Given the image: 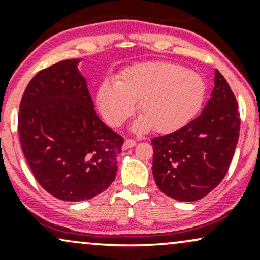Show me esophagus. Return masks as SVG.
Wrapping results in <instances>:
<instances>
[{
	"instance_id": "1",
	"label": "esophagus",
	"mask_w": 260,
	"mask_h": 260,
	"mask_svg": "<svg viewBox=\"0 0 260 260\" xmlns=\"http://www.w3.org/2000/svg\"><path fill=\"white\" fill-rule=\"evenodd\" d=\"M136 144H137L136 139H131V138H128V139L124 140V143H123V148H124V149L133 148L134 145H136Z\"/></svg>"
}]
</instances>
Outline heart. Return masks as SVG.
I'll return each mask as SVG.
<instances>
[{
    "label": "heart",
    "instance_id": "b5f03b06",
    "mask_svg": "<svg viewBox=\"0 0 260 260\" xmlns=\"http://www.w3.org/2000/svg\"><path fill=\"white\" fill-rule=\"evenodd\" d=\"M207 86L201 74L170 62H149L127 68L118 79H105L98 89V105L107 123L118 127L138 101V132L153 127L169 133L183 127L199 111Z\"/></svg>",
    "mask_w": 260,
    "mask_h": 260
}]
</instances>
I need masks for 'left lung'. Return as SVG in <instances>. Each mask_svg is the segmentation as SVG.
Wrapping results in <instances>:
<instances>
[{"label":"left lung","mask_w":260,"mask_h":260,"mask_svg":"<svg viewBox=\"0 0 260 260\" xmlns=\"http://www.w3.org/2000/svg\"><path fill=\"white\" fill-rule=\"evenodd\" d=\"M240 111L229 83L215 71V86L198 117L175 132L154 137L153 175L161 192L194 202L228 174L240 136Z\"/></svg>","instance_id":"1"}]
</instances>
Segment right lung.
<instances>
[{
	"instance_id": "right-lung-1",
	"label": "right lung",
	"mask_w": 260,
	"mask_h": 260,
	"mask_svg": "<svg viewBox=\"0 0 260 260\" xmlns=\"http://www.w3.org/2000/svg\"><path fill=\"white\" fill-rule=\"evenodd\" d=\"M79 59L40 71L26 85L18 133L35 180L61 201L100 194L115 180L123 137L98 117Z\"/></svg>"
}]
</instances>
